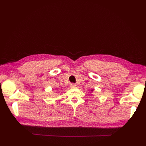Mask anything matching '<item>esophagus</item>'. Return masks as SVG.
I'll use <instances>...</instances> for the list:
<instances>
[{
  "label": "esophagus",
  "mask_w": 146,
  "mask_h": 146,
  "mask_svg": "<svg viewBox=\"0 0 146 146\" xmlns=\"http://www.w3.org/2000/svg\"><path fill=\"white\" fill-rule=\"evenodd\" d=\"M70 88H76V85L75 84H71L70 85Z\"/></svg>",
  "instance_id": "obj_1"
}]
</instances>
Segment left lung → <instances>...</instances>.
Here are the masks:
<instances>
[{
	"mask_svg": "<svg viewBox=\"0 0 146 146\" xmlns=\"http://www.w3.org/2000/svg\"><path fill=\"white\" fill-rule=\"evenodd\" d=\"M91 91H92V92H93V91H94V89H92V90H91Z\"/></svg>",
	"mask_w": 146,
	"mask_h": 146,
	"instance_id": "1",
	"label": "left lung"
}]
</instances>
